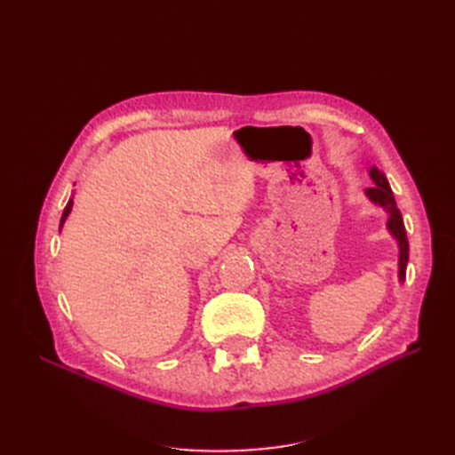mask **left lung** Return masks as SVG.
<instances>
[{"instance_id": "obj_1", "label": "left lung", "mask_w": 455, "mask_h": 455, "mask_svg": "<svg viewBox=\"0 0 455 455\" xmlns=\"http://www.w3.org/2000/svg\"><path fill=\"white\" fill-rule=\"evenodd\" d=\"M370 178L371 182H374V186L368 188L364 194L371 203L379 204L381 209H385L389 214L387 229L398 244V281L404 283L406 266H408V237H406L403 216H401V211L396 209V201L393 197L391 186L387 182V178H385V174L376 167H370Z\"/></svg>"}]
</instances>
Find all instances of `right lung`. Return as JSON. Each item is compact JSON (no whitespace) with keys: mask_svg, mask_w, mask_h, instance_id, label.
I'll return each instance as SVG.
<instances>
[{"mask_svg":"<svg viewBox=\"0 0 455 455\" xmlns=\"http://www.w3.org/2000/svg\"><path fill=\"white\" fill-rule=\"evenodd\" d=\"M72 204H74V199H70V201H68V204H66V209H64V212H62V218H60V229H62L64 222H66V218H68V214H70V211H72Z\"/></svg>","mask_w":455,"mask_h":455,"instance_id":"obj_1","label":"right lung"}]
</instances>
